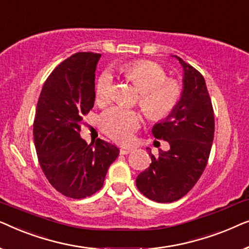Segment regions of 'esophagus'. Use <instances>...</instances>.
Masks as SVG:
<instances>
[{
    "label": "esophagus",
    "mask_w": 249,
    "mask_h": 249,
    "mask_svg": "<svg viewBox=\"0 0 249 249\" xmlns=\"http://www.w3.org/2000/svg\"><path fill=\"white\" fill-rule=\"evenodd\" d=\"M134 151V148L132 147H121L120 148V154H129V153Z\"/></svg>",
    "instance_id": "34e87169"
}]
</instances>
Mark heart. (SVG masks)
Returning a JSON list of instances; mask_svg holds the SVG:
<instances>
[{
    "label": "heart",
    "instance_id": "heart-1",
    "mask_svg": "<svg viewBox=\"0 0 249 249\" xmlns=\"http://www.w3.org/2000/svg\"><path fill=\"white\" fill-rule=\"evenodd\" d=\"M124 74L139 89L138 103L152 120H162L175 111L182 96L178 80L168 79L166 71L152 61H136L124 67ZM114 79L110 70L104 71L96 84V101L107 104L113 96ZM138 111L124 107H111L102 114L101 125L114 141L127 142L141 127Z\"/></svg>",
    "mask_w": 249,
    "mask_h": 249
}]
</instances>
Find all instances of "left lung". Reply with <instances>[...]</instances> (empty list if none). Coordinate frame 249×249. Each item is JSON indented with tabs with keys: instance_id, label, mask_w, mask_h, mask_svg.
I'll return each instance as SVG.
<instances>
[{
	"instance_id": "obj_1",
	"label": "left lung",
	"mask_w": 249,
	"mask_h": 249,
	"mask_svg": "<svg viewBox=\"0 0 249 249\" xmlns=\"http://www.w3.org/2000/svg\"><path fill=\"white\" fill-rule=\"evenodd\" d=\"M183 69L182 96L165 120L154 124L155 138L170 144L151 155L152 163L139 173L136 186L158 203H171L195 186L209 161L214 138V113L205 79L199 71L176 56Z\"/></svg>"
}]
</instances>
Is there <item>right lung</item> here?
<instances>
[{
  "mask_svg": "<svg viewBox=\"0 0 249 249\" xmlns=\"http://www.w3.org/2000/svg\"><path fill=\"white\" fill-rule=\"evenodd\" d=\"M101 54L79 52L61 62L40 91L34 120L37 158L49 182L62 195L79 199L103 187L119 148L80 137L83 117L94 107L95 70Z\"/></svg>",
  "mask_w": 249,
  "mask_h": 249,
  "instance_id": "obj_1",
  "label": "right lung"
}]
</instances>
